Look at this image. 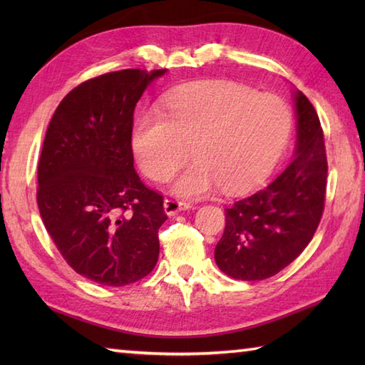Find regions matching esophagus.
Returning <instances> with one entry per match:
<instances>
[{"label": "esophagus", "mask_w": 365, "mask_h": 365, "mask_svg": "<svg viewBox=\"0 0 365 365\" xmlns=\"http://www.w3.org/2000/svg\"><path fill=\"white\" fill-rule=\"evenodd\" d=\"M191 208V204L187 200H178V199H165V212L168 216H174L183 210Z\"/></svg>", "instance_id": "34e87169"}]
</instances>
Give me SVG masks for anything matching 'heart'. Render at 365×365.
<instances>
[{
  "mask_svg": "<svg viewBox=\"0 0 365 365\" xmlns=\"http://www.w3.org/2000/svg\"><path fill=\"white\" fill-rule=\"evenodd\" d=\"M292 131L282 98L232 84L208 86L174 98L158 113L135 122L131 147L143 173L166 182L195 158L173 185L178 196H200L216 183L242 191L265 177L281 157Z\"/></svg>",
  "mask_w": 365,
  "mask_h": 365,
  "instance_id": "obj_1",
  "label": "heart"
}]
</instances>
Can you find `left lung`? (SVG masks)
<instances>
[{
  "instance_id": "left-lung-1",
  "label": "left lung",
  "mask_w": 365,
  "mask_h": 365,
  "mask_svg": "<svg viewBox=\"0 0 365 365\" xmlns=\"http://www.w3.org/2000/svg\"><path fill=\"white\" fill-rule=\"evenodd\" d=\"M297 145L274 180L226 208V229L215 247L222 273L242 281L277 274L304 251L323 215L328 163L312 103L293 91Z\"/></svg>"
}]
</instances>
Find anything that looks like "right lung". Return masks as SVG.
Segmentation results:
<instances>
[{
  "mask_svg": "<svg viewBox=\"0 0 365 365\" xmlns=\"http://www.w3.org/2000/svg\"><path fill=\"white\" fill-rule=\"evenodd\" d=\"M166 72L127 68L83 83L46 128L38 212L64 260L92 282L122 287L157 265L168 216L136 174L131 131L139 98Z\"/></svg>",
  "mask_w": 365,
  "mask_h": 365,
  "instance_id": "1",
  "label": "right lung"
}]
</instances>
